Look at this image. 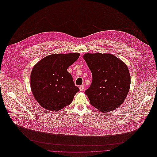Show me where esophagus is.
Listing matches in <instances>:
<instances>
[{
  "label": "esophagus",
  "mask_w": 157,
  "mask_h": 157,
  "mask_svg": "<svg viewBox=\"0 0 157 157\" xmlns=\"http://www.w3.org/2000/svg\"><path fill=\"white\" fill-rule=\"evenodd\" d=\"M79 89H80V91L83 90H85V86H84V85H81V86H80Z\"/></svg>",
  "instance_id": "esophagus-1"
}]
</instances>
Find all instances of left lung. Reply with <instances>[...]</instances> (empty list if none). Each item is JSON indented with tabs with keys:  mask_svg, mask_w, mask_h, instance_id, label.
<instances>
[{
	"mask_svg": "<svg viewBox=\"0 0 157 157\" xmlns=\"http://www.w3.org/2000/svg\"><path fill=\"white\" fill-rule=\"evenodd\" d=\"M92 75V83L85 90L92 106L101 112H110L124 101L131 85L128 67L110 54L83 56Z\"/></svg>",
	"mask_w": 157,
	"mask_h": 157,
	"instance_id": "1",
	"label": "left lung"
}]
</instances>
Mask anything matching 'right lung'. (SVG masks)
Instances as JSON below:
<instances>
[{
  "mask_svg": "<svg viewBox=\"0 0 157 157\" xmlns=\"http://www.w3.org/2000/svg\"><path fill=\"white\" fill-rule=\"evenodd\" d=\"M79 53L52 54L33 68L30 84L37 102L49 111H59L72 101L79 91L67 69L79 57Z\"/></svg>",
  "mask_w": 157,
  "mask_h": 157,
  "instance_id": "add662e5",
  "label": "right lung"
}]
</instances>
